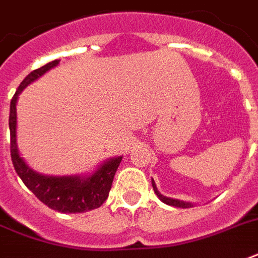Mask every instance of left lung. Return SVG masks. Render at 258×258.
<instances>
[{"mask_svg": "<svg viewBox=\"0 0 258 258\" xmlns=\"http://www.w3.org/2000/svg\"><path fill=\"white\" fill-rule=\"evenodd\" d=\"M151 183H153V188L154 191H155V194L158 196V198L163 202V204L166 205H170V206H175V208H191L192 204H190V202H184V201H179V200H174V198H170V197H165L162 196L161 192L158 191L157 186H155V182H154V179L151 180Z\"/></svg>", "mask_w": 258, "mask_h": 258, "instance_id": "8db88e82", "label": "left lung"}]
</instances>
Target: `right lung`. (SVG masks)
<instances>
[{
	"label": "right lung",
	"instance_id": "right-lung-1",
	"mask_svg": "<svg viewBox=\"0 0 258 258\" xmlns=\"http://www.w3.org/2000/svg\"><path fill=\"white\" fill-rule=\"evenodd\" d=\"M58 62L60 60H54L38 70L32 71L22 80L14 93L13 99L10 101L9 115L10 155H12L14 170L18 176L42 204L60 213H84L100 208L103 202L108 198L113 176L120 165L121 157L107 159L91 175H42L40 172L30 169L25 161L20 157L17 141H16V128H17L16 104H17L18 95L24 91L25 87L29 86L34 80H37L50 68L57 66Z\"/></svg>",
	"mask_w": 258,
	"mask_h": 258
}]
</instances>
